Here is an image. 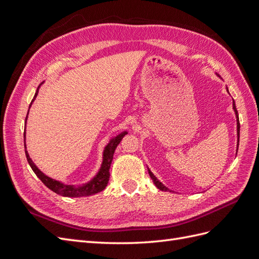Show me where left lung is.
I'll list each match as a JSON object with an SVG mask.
<instances>
[{"label": "left lung", "instance_id": "left-lung-1", "mask_svg": "<svg viewBox=\"0 0 259 259\" xmlns=\"http://www.w3.org/2000/svg\"><path fill=\"white\" fill-rule=\"evenodd\" d=\"M218 75V74H217ZM227 91H228V89H227ZM233 110H234V113H236V116H237V132H238V148H239V138H240V122H239V114H238V110H237V108H236V104H234V101H233ZM148 171H149V175H150V177H151V179L153 180V184L155 185V187L156 188H159L160 190H162V191H168L169 189L168 188H166L165 186H164L160 180L156 178L153 174H152V171L148 168Z\"/></svg>", "mask_w": 259, "mask_h": 259}]
</instances>
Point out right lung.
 Listing matches in <instances>:
<instances>
[{
  "instance_id": "add662e5",
  "label": "right lung",
  "mask_w": 259,
  "mask_h": 259,
  "mask_svg": "<svg viewBox=\"0 0 259 259\" xmlns=\"http://www.w3.org/2000/svg\"><path fill=\"white\" fill-rule=\"evenodd\" d=\"M38 89H40V85L35 92V95L31 101L30 107L32 105V103L34 101L35 97L37 96L38 93ZM29 107V109H30ZM29 114V110L26 116V123H27V117ZM127 134V132H122L121 134H119L117 136H115L114 138H112L109 144L105 147L104 150V155H103V163H101V167L99 169V171L97 173V175L94 177L91 182H89L88 184H84L82 186L75 187L73 185H65L58 180H55L49 176H46L44 173L38 169L36 167L35 164L32 162V160L30 159L29 153L27 151V147H26V131L23 133V142H25V152H26V156L29 165L32 168V170L35 173V175L41 179V182L51 189L52 191H54L55 193H57L59 195H62V197H69V198H81V197H89V195H93L96 194L100 191H103L106 186L108 185L109 182V177H110V173H109V169H110V165L111 162L113 159V153L115 151V148L117 147V145L120 144V142L122 140V138Z\"/></svg>"
}]
</instances>
